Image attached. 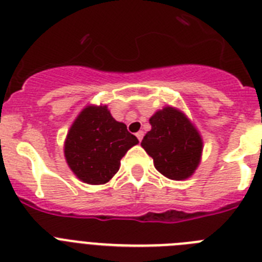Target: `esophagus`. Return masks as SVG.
<instances>
[{
    "label": "esophagus",
    "mask_w": 262,
    "mask_h": 262,
    "mask_svg": "<svg viewBox=\"0 0 262 262\" xmlns=\"http://www.w3.org/2000/svg\"><path fill=\"white\" fill-rule=\"evenodd\" d=\"M136 138L139 139V142H142L143 138H144V133H143V131H139V133H136Z\"/></svg>",
    "instance_id": "1"
}]
</instances>
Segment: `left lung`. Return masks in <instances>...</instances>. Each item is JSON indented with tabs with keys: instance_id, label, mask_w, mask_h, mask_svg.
<instances>
[{
	"instance_id": "left-lung-1",
	"label": "left lung",
	"mask_w": 262,
	"mask_h": 262,
	"mask_svg": "<svg viewBox=\"0 0 262 262\" xmlns=\"http://www.w3.org/2000/svg\"><path fill=\"white\" fill-rule=\"evenodd\" d=\"M152 129L142 147L154 159L155 168L170 180L190 177L200 164L202 139L182 113L172 107L157 111L149 119Z\"/></svg>"
}]
</instances>
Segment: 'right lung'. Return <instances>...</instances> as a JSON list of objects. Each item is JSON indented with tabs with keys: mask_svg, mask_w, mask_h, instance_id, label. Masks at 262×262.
<instances>
[{
	"mask_svg": "<svg viewBox=\"0 0 262 262\" xmlns=\"http://www.w3.org/2000/svg\"><path fill=\"white\" fill-rule=\"evenodd\" d=\"M135 135L111 117L106 106H89L72 124L66 140L67 163L81 181L106 184L119 170L120 159L133 145Z\"/></svg>",
	"mask_w": 262,
	"mask_h": 262,
	"instance_id": "right-lung-1",
	"label": "right lung"
}]
</instances>
